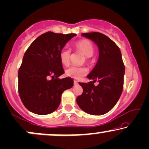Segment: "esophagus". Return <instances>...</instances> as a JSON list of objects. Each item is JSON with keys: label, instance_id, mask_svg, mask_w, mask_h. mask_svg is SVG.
I'll return each instance as SVG.
<instances>
[{"label": "esophagus", "instance_id": "esophagus-1", "mask_svg": "<svg viewBox=\"0 0 149 149\" xmlns=\"http://www.w3.org/2000/svg\"><path fill=\"white\" fill-rule=\"evenodd\" d=\"M74 85L78 84V81H77V80H74Z\"/></svg>", "mask_w": 149, "mask_h": 149}]
</instances>
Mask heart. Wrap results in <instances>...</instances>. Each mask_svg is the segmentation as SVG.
<instances>
[{
	"label": "heart",
	"mask_w": 149,
	"mask_h": 149,
	"mask_svg": "<svg viewBox=\"0 0 149 149\" xmlns=\"http://www.w3.org/2000/svg\"><path fill=\"white\" fill-rule=\"evenodd\" d=\"M75 47L78 52H81L82 54L86 57V58L93 56L95 52V47L91 41L88 40H81L75 44ZM70 54L71 52L69 48L65 47L62 48L59 54V59L61 64L64 66H68L70 63ZM88 73V69L85 67H72L68 68L65 70L66 76L69 77L79 79L85 76Z\"/></svg>",
	"instance_id": "obj_1"
}]
</instances>
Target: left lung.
<instances>
[{
  "label": "left lung",
  "mask_w": 149,
  "mask_h": 149,
  "mask_svg": "<svg viewBox=\"0 0 149 149\" xmlns=\"http://www.w3.org/2000/svg\"><path fill=\"white\" fill-rule=\"evenodd\" d=\"M93 41L99 49V58L95 68L87 77L93 79L88 83H79L83 88L77 97L79 107L91 115H102L116 105L123 88L125 66L120 49L114 42L98 32L82 33ZM99 80V84L94 85Z\"/></svg>",
  "instance_id": "8db88e82"
}]
</instances>
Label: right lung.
<instances>
[{
    "mask_svg": "<svg viewBox=\"0 0 149 149\" xmlns=\"http://www.w3.org/2000/svg\"><path fill=\"white\" fill-rule=\"evenodd\" d=\"M75 36L49 31L37 38L24 54L18 72L19 94L31 112L52 113L58 107L63 92L72 87V78H58L64 73L59 54Z\"/></svg>",
    "mask_w": 149,
    "mask_h": 149,
    "instance_id": "add662e5",
    "label": "right lung"
}]
</instances>
